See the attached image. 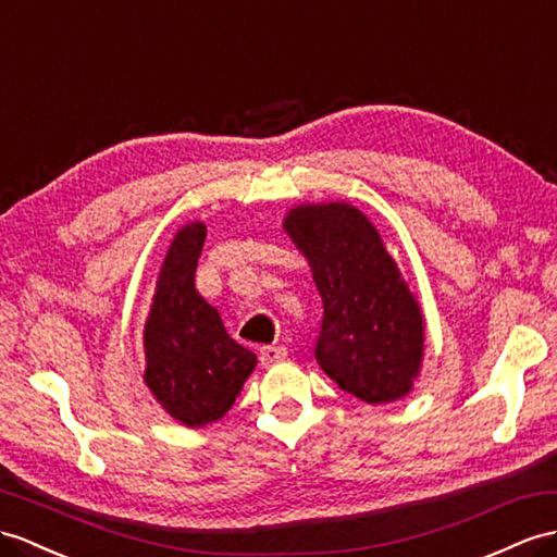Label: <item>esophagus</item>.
<instances>
[{"label":"esophagus","instance_id":"obj_1","mask_svg":"<svg viewBox=\"0 0 557 557\" xmlns=\"http://www.w3.org/2000/svg\"><path fill=\"white\" fill-rule=\"evenodd\" d=\"M286 357H288V349L283 345H267V347L260 349L262 366H271V363H276L281 359H286Z\"/></svg>","mask_w":557,"mask_h":557}]
</instances>
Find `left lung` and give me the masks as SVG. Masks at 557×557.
<instances>
[{
	"label": "left lung",
	"instance_id": "1",
	"mask_svg": "<svg viewBox=\"0 0 557 557\" xmlns=\"http://www.w3.org/2000/svg\"><path fill=\"white\" fill-rule=\"evenodd\" d=\"M283 228L323 300L314 347L323 373L366 404L409 395L423 363V311L369 216L349 202L297 206Z\"/></svg>",
	"mask_w": 557,
	"mask_h": 557
}]
</instances>
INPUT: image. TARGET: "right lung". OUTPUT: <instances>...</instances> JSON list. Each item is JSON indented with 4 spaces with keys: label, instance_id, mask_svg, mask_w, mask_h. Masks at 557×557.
<instances>
[{
    "label": "right lung",
    "instance_id": "1",
    "mask_svg": "<svg viewBox=\"0 0 557 557\" xmlns=\"http://www.w3.org/2000/svg\"><path fill=\"white\" fill-rule=\"evenodd\" d=\"M206 236L202 222L176 232L144 325V383L162 409L186 428L220 420L257 366L252 351L226 333L220 311L196 290Z\"/></svg>",
    "mask_w": 557,
    "mask_h": 557
}]
</instances>
